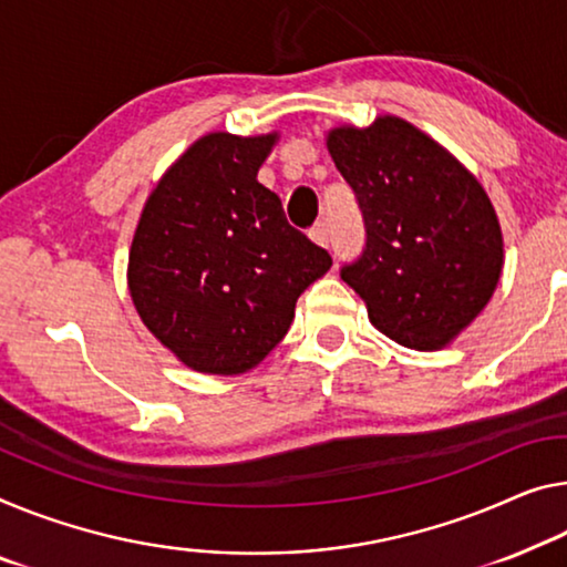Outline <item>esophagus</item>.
<instances>
[{
    "mask_svg": "<svg viewBox=\"0 0 567 567\" xmlns=\"http://www.w3.org/2000/svg\"><path fill=\"white\" fill-rule=\"evenodd\" d=\"M309 235H311L313 243H319V246H329V228H327L324 220L313 225V228L309 230Z\"/></svg>",
    "mask_w": 567,
    "mask_h": 567,
    "instance_id": "obj_1",
    "label": "esophagus"
}]
</instances>
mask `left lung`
Instances as JSON below:
<instances>
[{"mask_svg":"<svg viewBox=\"0 0 567 567\" xmlns=\"http://www.w3.org/2000/svg\"><path fill=\"white\" fill-rule=\"evenodd\" d=\"M327 146L368 235L339 276L382 334L413 350H441L472 324L499 281L502 230L489 197L403 118L334 128Z\"/></svg>","mask_w":567,"mask_h":567,"instance_id":"left-lung-1","label":"left lung"}]
</instances>
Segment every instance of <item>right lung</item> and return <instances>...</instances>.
<instances>
[{"mask_svg": "<svg viewBox=\"0 0 567 567\" xmlns=\"http://www.w3.org/2000/svg\"><path fill=\"white\" fill-rule=\"evenodd\" d=\"M276 134H207L146 199L128 289L150 332L187 368L240 374L281 342L296 299L332 256L289 225L256 179Z\"/></svg>", "mask_w": 567, "mask_h": 567, "instance_id": "obj_1", "label": "right lung"}]
</instances>
